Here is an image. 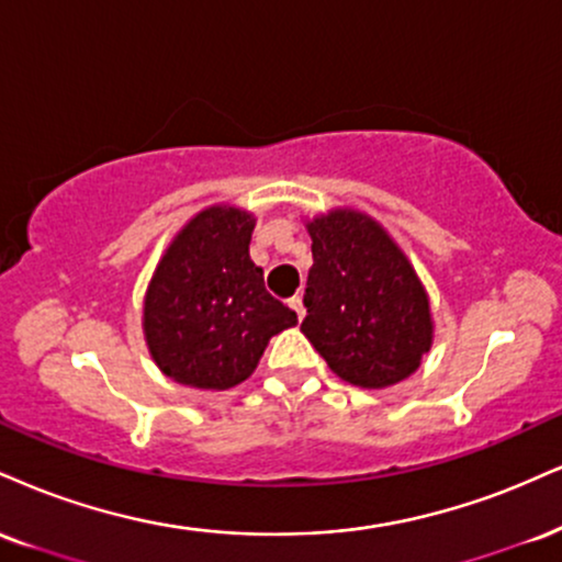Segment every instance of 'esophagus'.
Masks as SVG:
<instances>
[{
  "label": "esophagus",
  "mask_w": 562,
  "mask_h": 562,
  "mask_svg": "<svg viewBox=\"0 0 562 562\" xmlns=\"http://www.w3.org/2000/svg\"><path fill=\"white\" fill-rule=\"evenodd\" d=\"M290 308L295 311V316H299V319H303V316H306V308H303L301 295H293V299H290Z\"/></svg>",
  "instance_id": "1"
}]
</instances>
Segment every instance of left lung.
Masks as SVG:
<instances>
[{
    "mask_svg": "<svg viewBox=\"0 0 562 562\" xmlns=\"http://www.w3.org/2000/svg\"><path fill=\"white\" fill-rule=\"evenodd\" d=\"M308 269L301 333L356 387L403 382L429 353V295L387 229L369 214L333 209L306 225Z\"/></svg>",
    "mask_w": 562,
    "mask_h": 562,
    "instance_id": "left-lung-1",
    "label": "left lung"
}]
</instances>
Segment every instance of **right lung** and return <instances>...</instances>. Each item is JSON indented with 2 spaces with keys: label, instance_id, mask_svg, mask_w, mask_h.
Wrapping results in <instances>:
<instances>
[{
  "label": "right lung",
  "instance_id": "1",
  "mask_svg": "<svg viewBox=\"0 0 562 562\" xmlns=\"http://www.w3.org/2000/svg\"><path fill=\"white\" fill-rule=\"evenodd\" d=\"M254 214L209 206L175 235L144 299L154 363L195 390H229L254 374L267 342L299 324L263 288L248 254Z\"/></svg>",
  "mask_w": 562,
  "mask_h": 562
}]
</instances>
